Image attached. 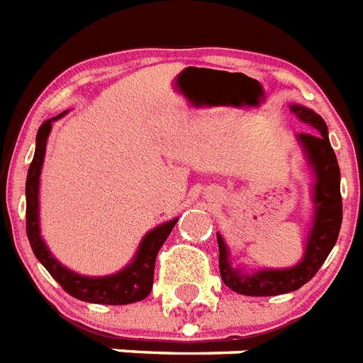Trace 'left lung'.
Wrapping results in <instances>:
<instances>
[{
  "label": "left lung",
  "instance_id": "8db88e82",
  "mask_svg": "<svg viewBox=\"0 0 363 363\" xmlns=\"http://www.w3.org/2000/svg\"><path fill=\"white\" fill-rule=\"evenodd\" d=\"M291 112L298 120L309 125V131L300 133L298 140L306 150L307 159L317 176L313 189V200H315L313 228L307 240L306 257L298 266L286 269H264L257 274H243L240 269L232 268L227 245L221 236H217L219 272L223 281L228 289L245 296L286 294L298 291L307 281H311L337 242L339 228L343 221V202H341V187H339L341 174H339L337 157L330 146L328 127L320 116L306 106L292 104Z\"/></svg>",
  "mask_w": 363,
  "mask_h": 363
}]
</instances>
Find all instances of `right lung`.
Wrapping results in <instances>:
<instances>
[{
    "label": "right lung",
    "instance_id": "1",
    "mask_svg": "<svg viewBox=\"0 0 363 363\" xmlns=\"http://www.w3.org/2000/svg\"><path fill=\"white\" fill-rule=\"evenodd\" d=\"M65 114V112H63ZM63 114L46 120L37 131V142H35L33 161L28 170V179H26V230H28V240L31 243L35 257L39 260L48 274L62 285L65 292H69L72 298H78L89 303H106V306H123V303H133L140 301L152 292L153 286V269H155V259L161 245L172 232L174 225L178 219L164 223L155 230L147 232L146 238L142 240L138 253L125 269H121L116 275L108 277H84L71 269L63 268L50 255L48 247L43 242L39 230V176L43 159H45L46 138L52 129V121L62 118Z\"/></svg>",
    "mask_w": 363,
    "mask_h": 363
}]
</instances>
